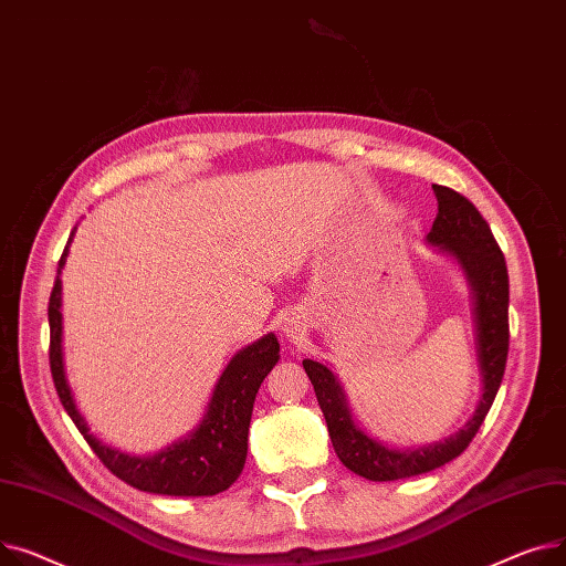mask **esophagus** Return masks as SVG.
I'll return each mask as SVG.
<instances>
[{"label": "esophagus", "mask_w": 566, "mask_h": 566, "mask_svg": "<svg viewBox=\"0 0 566 566\" xmlns=\"http://www.w3.org/2000/svg\"><path fill=\"white\" fill-rule=\"evenodd\" d=\"M298 331H302V328H298V324H296V322H292V319H290V322L285 324V334H287L290 338H296Z\"/></svg>", "instance_id": "esophagus-1"}]
</instances>
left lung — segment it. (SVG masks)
<instances>
[{"instance_id":"left-lung-1","label":"left lung","mask_w":566,"mask_h":566,"mask_svg":"<svg viewBox=\"0 0 566 566\" xmlns=\"http://www.w3.org/2000/svg\"><path fill=\"white\" fill-rule=\"evenodd\" d=\"M431 187H434L439 201V214L431 223L427 240L459 260L473 287L478 354L482 368V397L473 418L446 441L416 450H390L356 429L334 373L317 360H304V370L315 388L338 459L349 471L373 482L429 473L459 457L475 439L505 375L510 352V276L505 255L497 247L489 223L467 196L443 185Z\"/></svg>"}]
</instances>
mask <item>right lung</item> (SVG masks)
<instances>
[{
  "label": "right lung",
  "instance_id": "obj_1",
  "mask_svg": "<svg viewBox=\"0 0 566 566\" xmlns=\"http://www.w3.org/2000/svg\"><path fill=\"white\" fill-rule=\"evenodd\" d=\"M75 235L71 232L69 244ZM65 244L59 272L69 255ZM61 279L56 276L50 304V370L54 388L63 409L69 411L82 437L97 454L105 467L139 491L159 493V495H217L235 482L244 469L247 448H249V422L255 402V392L262 379L272 373L279 363V340L274 334H268L258 343L240 349L226 365L219 377L208 413L185 441H178L153 457H132L109 446L99 443L73 405V395L63 375L61 360Z\"/></svg>",
  "mask_w": 566,
  "mask_h": 566
}]
</instances>
